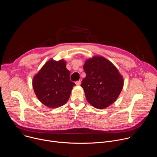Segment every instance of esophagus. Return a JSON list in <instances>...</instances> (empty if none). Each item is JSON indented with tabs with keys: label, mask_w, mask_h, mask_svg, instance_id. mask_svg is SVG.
<instances>
[{
	"label": "esophagus",
	"mask_w": 157,
	"mask_h": 157,
	"mask_svg": "<svg viewBox=\"0 0 157 157\" xmlns=\"http://www.w3.org/2000/svg\"><path fill=\"white\" fill-rule=\"evenodd\" d=\"M75 83H76V84L77 86H79V85L81 84V81H76Z\"/></svg>",
	"instance_id": "esophagus-1"
}]
</instances>
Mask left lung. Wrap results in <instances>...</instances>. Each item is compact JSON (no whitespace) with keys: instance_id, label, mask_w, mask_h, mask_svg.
I'll return each instance as SVG.
<instances>
[{"instance_id":"1","label":"left lung","mask_w":157,"mask_h":157,"mask_svg":"<svg viewBox=\"0 0 157 157\" xmlns=\"http://www.w3.org/2000/svg\"><path fill=\"white\" fill-rule=\"evenodd\" d=\"M86 77L81 86L87 102L97 109H104L113 104L124 86V79L116 67L102 56H94L83 66Z\"/></svg>"}]
</instances>
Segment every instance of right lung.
<instances>
[{
    "instance_id": "right-lung-1",
    "label": "right lung",
    "mask_w": 157,
    "mask_h": 157,
    "mask_svg": "<svg viewBox=\"0 0 157 157\" xmlns=\"http://www.w3.org/2000/svg\"><path fill=\"white\" fill-rule=\"evenodd\" d=\"M66 61L50 59L33 79V87L39 101L50 108L59 107L68 101L75 82L70 79V72Z\"/></svg>"
}]
</instances>
